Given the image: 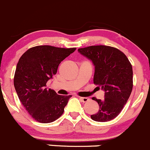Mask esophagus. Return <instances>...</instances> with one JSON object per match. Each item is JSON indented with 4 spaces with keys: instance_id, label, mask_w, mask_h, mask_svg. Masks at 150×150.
<instances>
[{
    "instance_id": "1",
    "label": "esophagus",
    "mask_w": 150,
    "mask_h": 150,
    "mask_svg": "<svg viewBox=\"0 0 150 150\" xmlns=\"http://www.w3.org/2000/svg\"><path fill=\"white\" fill-rule=\"evenodd\" d=\"M79 99L81 100L82 102L85 103V102H87L89 100L88 98H86V97H79Z\"/></svg>"
}]
</instances>
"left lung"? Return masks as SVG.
Instances as JSON below:
<instances>
[{
	"label": "left lung",
	"instance_id": "obj_1",
	"mask_svg": "<svg viewBox=\"0 0 150 150\" xmlns=\"http://www.w3.org/2000/svg\"><path fill=\"white\" fill-rule=\"evenodd\" d=\"M78 52L95 66L93 82L105 92L104 99L93 98L99 105L98 112L91 115L97 122L115 119L127 103L133 89V69L122 52L109 46H90Z\"/></svg>",
	"mask_w": 150,
	"mask_h": 150
}]
</instances>
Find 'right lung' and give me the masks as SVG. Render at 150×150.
<instances>
[{
  "label": "right lung",
  "mask_w": 150,
  "mask_h": 150,
  "mask_svg": "<svg viewBox=\"0 0 150 150\" xmlns=\"http://www.w3.org/2000/svg\"><path fill=\"white\" fill-rule=\"evenodd\" d=\"M75 50L36 46L27 50L19 60L14 88L22 104L37 122L49 123L63 115L71 96H60L46 87L48 80L57 73L59 64Z\"/></svg>",
  "instance_id": "add662e5"
}]
</instances>
